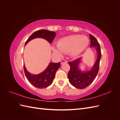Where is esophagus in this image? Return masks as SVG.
<instances>
[{
  "label": "esophagus",
  "mask_w": 120,
  "mask_h": 120,
  "mask_svg": "<svg viewBox=\"0 0 120 120\" xmlns=\"http://www.w3.org/2000/svg\"><path fill=\"white\" fill-rule=\"evenodd\" d=\"M67 63V61L66 60H62L60 61L61 64H63L64 63Z\"/></svg>",
  "instance_id": "34e87169"
}]
</instances>
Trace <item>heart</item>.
<instances>
[{
    "instance_id": "obj_1",
    "label": "heart",
    "mask_w": 120,
    "mask_h": 120,
    "mask_svg": "<svg viewBox=\"0 0 120 120\" xmlns=\"http://www.w3.org/2000/svg\"><path fill=\"white\" fill-rule=\"evenodd\" d=\"M88 38L79 34L71 35L60 38L57 42V46H52V50L59 55L63 53H69L72 57L81 54L88 47Z\"/></svg>"
}]
</instances>
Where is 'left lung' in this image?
I'll list each match as a JSON object with an SVG mask.
<instances>
[{"label":"left lung","mask_w":120,"mask_h":120,"mask_svg":"<svg viewBox=\"0 0 120 120\" xmlns=\"http://www.w3.org/2000/svg\"><path fill=\"white\" fill-rule=\"evenodd\" d=\"M90 48H94L97 52V58L95 63L90 70L82 71L79 66L81 63L82 57L69 62L70 71H69L68 78L69 82L75 88L83 89L89 86L97 76L99 69L100 61L101 58L100 45L97 39L92 34H90Z\"/></svg>","instance_id":"left-lung-1"}]
</instances>
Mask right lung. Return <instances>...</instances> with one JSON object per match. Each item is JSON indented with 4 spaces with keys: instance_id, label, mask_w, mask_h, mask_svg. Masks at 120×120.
<instances>
[{
    "instance_id": "obj_1",
    "label": "right lung",
    "mask_w": 120,
    "mask_h": 120,
    "mask_svg": "<svg viewBox=\"0 0 120 120\" xmlns=\"http://www.w3.org/2000/svg\"><path fill=\"white\" fill-rule=\"evenodd\" d=\"M56 33L54 31L41 30L34 32L25 42V45L32 39L36 38H42L52 43L55 38ZM60 67V62L57 63H50L45 70L41 73L34 75L30 73L26 70L24 64V71L25 75L30 82L35 88L38 89L46 88L53 82L56 71Z\"/></svg>"
}]
</instances>
